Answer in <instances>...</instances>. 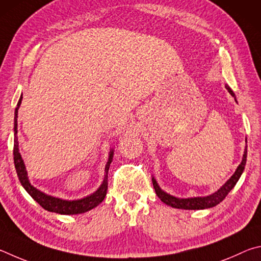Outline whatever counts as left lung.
Wrapping results in <instances>:
<instances>
[{
  "label": "left lung",
  "instance_id": "left-lung-1",
  "mask_svg": "<svg viewBox=\"0 0 261 261\" xmlns=\"http://www.w3.org/2000/svg\"><path fill=\"white\" fill-rule=\"evenodd\" d=\"M226 89L228 90L232 97L236 99V95L234 94V91L230 89L229 86L226 85ZM246 142V139H245ZM246 156H248V150H246V147L244 149V153H243V158H242V162L239 166H237L236 171L234 174H232L229 179H228L225 184H223L220 188H219L217 191H214L211 195L207 196H199V197H187V198H180V197H175L171 194L166 193L165 190H163L161 188V186L158 185V182L156 180V177L152 175V184H153V188L156 194L163 203H165L166 205L174 208H180V210H205V208H210L218 205L219 203H221L223 199L226 198V196L230 193V190L234 188L235 185L237 184V181L240 180V177L242 175V173L244 171L245 164H246Z\"/></svg>",
  "mask_w": 261,
  "mask_h": 261
}]
</instances>
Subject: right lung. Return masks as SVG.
<instances>
[{
	"label": "right lung",
	"instance_id": "obj_1",
	"mask_svg": "<svg viewBox=\"0 0 261 261\" xmlns=\"http://www.w3.org/2000/svg\"><path fill=\"white\" fill-rule=\"evenodd\" d=\"M22 95L20 96L19 100L17 103V108L15 110V120H13V136H15V143H13V162H15L16 172L19 179L21 186L24 189L30 194V196L33 198L35 202H38L41 206L49 212H56L59 214H67V216H73V214H81L90 211V210L95 208L96 206L103 202L105 196H107L108 191V172L110 164L112 163L113 159V148H110L109 150V158L108 162L105 164L104 168V177L100 186L88 196H85L82 198L77 199H64L56 197V196H51L43 193L40 189L35 188V187L31 184L29 179V174H27L25 163L22 161L21 154L19 152V143H18V129H17V118H18V110L21 104Z\"/></svg>",
	"mask_w": 261,
	"mask_h": 261
}]
</instances>
